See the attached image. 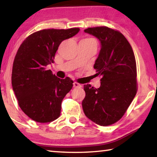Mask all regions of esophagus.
Segmentation results:
<instances>
[{
    "label": "esophagus",
    "instance_id": "34e87169",
    "mask_svg": "<svg viewBox=\"0 0 157 157\" xmlns=\"http://www.w3.org/2000/svg\"><path fill=\"white\" fill-rule=\"evenodd\" d=\"M73 86L75 87V88H79V87H82L81 84L78 83V82H75L73 83Z\"/></svg>",
    "mask_w": 157,
    "mask_h": 157
}]
</instances>
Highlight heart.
<instances>
[{"label":"heart","instance_id":"heart-1","mask_svg":"<svg viewBox=\"0 0 157 157\" xmlns=\"http://www.w3.org/2000/svg\"><path fill=\"white\" fill-rule=\"evenodd\" d=\"M84 40H86V41H95L94 39L92 38H86V39H84Z\"/></svg>","mask_w":157,"mask_h":157}]
</instances>
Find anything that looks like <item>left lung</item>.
I'll return each instance as SVG.
<instances>
[{"mask_svg":"<svg viewBox=\"0 0 157 157\" xmlns=\"http://www.w3.org/2000/svg\"><path fill=\"white\" fill-rule=\"evenodd\" d=\"M86 33L99 39L101 49L94 68L101 76L98 89L84 86V114L101 126L116 123L123 116L137 92L136 63L132 48L123 34L106 26L89 28Z\"/></svg>","mask_w":157,"mask_h":157,"instance_id":"obj_1","label":"left lung"}]
</instances>
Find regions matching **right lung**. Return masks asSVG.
Masks as SVG:
<instances>
[{
  "label": "right lung",
  "mask_w": 157,
  "mask_h": 157,
  "mask_svg": "<svg viewBox=\"0 0 157 157\" xmlns=\"http://www.w3.org/2000/svg\"><path fill=\"white\" fill-rule=\"evenodd\" d=\"M79 31L77 28L37 31L18 48L12 66V88L21 110L32 120L45 123L59 117L62 102L73 81L58 78L46 66L54 63L59 44Z\"/></svg>",
  "instance_id": "1"
}]
</instances>
